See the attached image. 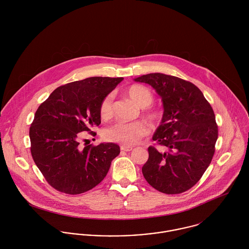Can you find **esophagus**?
<instances>
[{
  "mask_svg": "<svg viewBox=\"0 0 249 249\" xmlns=\"http://www.w3.org/2000/svg\"><path fill=\"white\" fill-rule=\"evenodd\" d=\"M121 150H123V151H130V150H132V146H128V145L123 144V145H121Z\"/></svg>",
  "mask_w": 249,
  "mask_h": 249,
  "instance_id": "esophagus-1",
  "label": "esophagus"
}]
</instances>
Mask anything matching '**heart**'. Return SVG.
<instances>
[{
  "instance_id": "obj_1",
  "label": "heart",
  "mask_w": 249,
  "mask_h": 249,
  "mask_svg": "<svg viewBox=\"0 0 249 249\" xmlns=\"http://www.w3.org/2000/svg\"><path fill=\"white\" fill-rule=\"evenodd\" d=\"M127 96L141 108H144L143 116L151 121L157 122L160 119V113L153 108H147L153 102L152 93L144 86L134 84L126 90ZM113 111V96L107 95L101 102L100 115L103 119H109ZM148 132L147 125L142 122L135 123H116L105 130L104 136L107 141L119 142L124 145H131L138 142Z\"/></svg>"
}]
</instances>
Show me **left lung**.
Wrapping results in <instances>:
<instances>
[{"mask_svg": "<svg viewBox=\"0 0 249 249\" xmlns=\"http://www.w3.org/2000/svg\"><path fill=\"white\" fill-rule=\"evenodd\" d=\"M151 85L162 98L164 114L152 140L168 147H148L142 173L147 183L167 195L195 186L209 167L217 139L213 108L192 82L160 72L134 79Z\"/></svg>", "mask_w": 249, "mask_h": 249, "instance_id": "obj_1", "label": "left lung"}]
</instances>
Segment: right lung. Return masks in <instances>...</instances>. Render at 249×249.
Masks as SVG:
<instances>
[{
	"label": "right lung",
	"instance_id": "add662e5",
	"mask_svg": "<svg viewBox=\"0 0 249 249\" xmlns=\"http://www.w3.org/2000/svg\"><path fill=\"white\" fill-rule=\"evenodd\" d=\"M124 77L93 76L57 87L36 110L30 127L31 152L47 182L68 195L87 192L107 177L120 153L113 142L79 144L101 124L100 105Z\"/></svg>",
	"mask_w": 249,
	"mask_h": 249
}]
</instances>
